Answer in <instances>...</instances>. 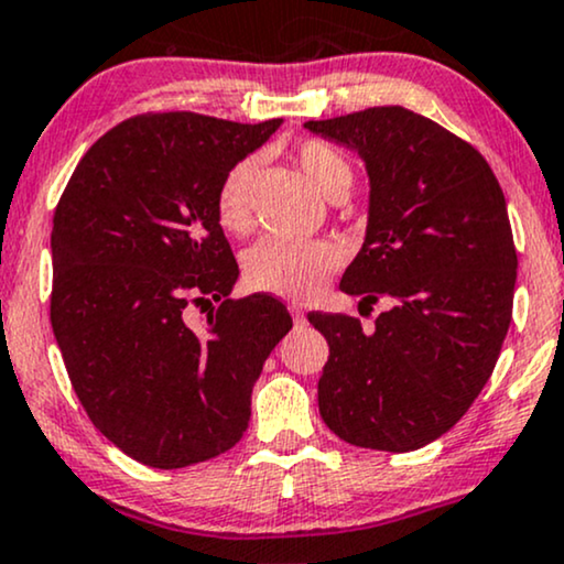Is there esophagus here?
I'll use <instances>...</instances> for the list:
<instances>
[{
    "instance_id": "34e87169",
    "label": "esophagus",
    "mask_w": 564,
    "mask_h": 564,
    "mask_svg": "<svg viewBox=\"0 0 564 564\" xmlns=\"http://www.w3.org/2000/svg\"><path fill=\"white\" fill-rule=\"evenodd\" d=\"M290 314H293V318H295V324H297V326L305 324V314H303L301 305H290Z\"/></svg>"
}]
</instances>
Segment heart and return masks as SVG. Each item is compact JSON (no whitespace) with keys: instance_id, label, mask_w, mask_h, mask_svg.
I'll return each mask as SVG.
<instances>
[{"instance_id":"heart-1","label":"heart","mask_w":564,"mask_h":564,"mask_svg":"<svg viewBox=\"0 0 564 564\" xmlns=\"http://www.w3.org/2000/svg\"><path fill=\"white\" fill-rule=\"evenodd\" d=\"M305 177L322 196L335 198L352 185V166L343 151L326 141H303L295 151ZM256 175V159H240L227 172L217 191V219L229 232H240L248 225V196ZM339 263V250L324 240H284L263 238L248 250L246 276L248 284L261 293L280 297L316 295Z\"/></svg>"}]
</instances>
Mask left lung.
Instances as JSON below:
<instances>
[{
  "label": "left lung",
  "mask_w": 564,
  "mask_h": 564,
  "mask_svg": "<svg viewBox=\"0 0 564 564\" xmlns=\"http://www.w3.org/2000/svg\"><path fill=\"white\" fill-rule=\"evenodd\" d=\"M366 162L364 248L339 290L392 297L373 329L308 314L329 343L318 410L356 447L410 452L474 405L512 322L518 253L505 193L470 143L405 107L305 122Z\"/></svg>",
  "instance_id": "left-lung-1"
}]
</instances>
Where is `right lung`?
<instances>
[{"mask_svg": "<svg viewBox=\"0 0 564 564\" xmlns=\"http://www.w3.org/2000/svg\"><path fill=\"white\" fill-rule=\"evenodd\" d=\"M282 120L193 112L124 120L62 193L52 227V329L94 426L133 460L185 468L240 442L263 360L293 329L280 301H232L238 261L217 191ZM217 300L206 330L191 304Z\"/></svg>", "mask_w": 564, "mask_h": 564, "instance_id": "right-lung-1", "label": "right lung"}]
</instances>
